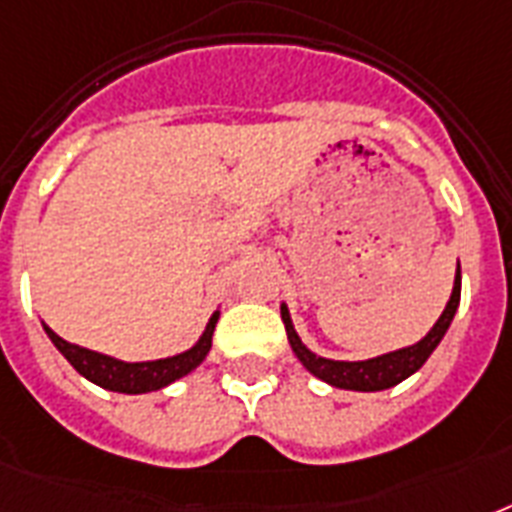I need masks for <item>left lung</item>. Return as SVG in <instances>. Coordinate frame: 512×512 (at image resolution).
<instances>
[{
  "label": "left lung",
  "mask_w": 512,
  "mask_h": 512,
  "mask_svg": "<svg viewBox=\"0 0 512 512\" xmlns=\"http://www.w3.org/2000/svg\"><path fill=\"white\" fill-rule=\"evenodd\" d=\"M460 287H462V276H460V265H457V276H454V289L449 303H446L441 319L433 324L428 335L422 337L417 345H409V348L393 350V353H385V356L369 358V361H332V358H321L316 353L305 348L300 337H297L295 327H292V319H289L287 305H281V321L287 327L289 345L295 350V356L303 361V366L311 374H316L319 380L335 385V388L342 390H385L398 385L401 380H406L409 374H414L420 369L428 356L436 350V345L441 342V337L446 335V329L452 324L454 313H457V305H460Z\"/></svg>",
  "instance_id": "1"
}]
</instances>
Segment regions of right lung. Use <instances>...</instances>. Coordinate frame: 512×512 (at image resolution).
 I'll return each instance as SVG.
<instances>
[{
  "instance_id": "1",
  "label": "right lung",
  "mask_w": 512,
  "mask_h": 512,
  "mask_svg": "<svg viewBox=\"0 0 512 512\" xmlns=\"http://www.w3.org/2000/svg\"><path fill=\"white\" fill-rule=\"evenodd\" d=\"M217 316H220L217 311L212 313L204 335H201V340L191 350L177 353L172 358H159V361H140V364H127V361H119V358L103 356V353H95V350L71 345L60 335H55L47 324H44V332L55 342V348L68 358V364L74 366L82 377L100 385V388L116 390V393H151V390H159L185 377V374L193 372L204 361V356L212 348V332H215Z\"/></svg>"
}]
</instances>
